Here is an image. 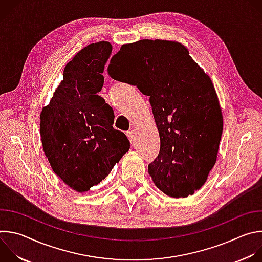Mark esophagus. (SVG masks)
Returning <instances> with one entry per match:
<instances>
[{"mask_svg": "<svg viewBox=\"0 0 262 262\" xmlns=\"http://www.w3.org/2000/svg\"><path fill=\"white\" fill-rule=\"evenodd\" d=\"M126 136H127L128 140L133 143V142H134V139H135V133H134L133 130H128V132L126 133Z\"/></svg>", "mask_w": 262, "mask_h": 262, "instance_id": "1", "label": "esophagus"}]
</instances>
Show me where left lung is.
I'll list each match as a JSON object with an SVG mask.
<instances>
[{
	"instance_id": "left-lung-1",
	"label": "left lung",
	"mask_w": 262,
	"mask_h": 262,
	"mask_svg": "<svg viewBox=\"0 0 262 262\" xmlns=\"http://www.w3.org/2000/svg\"><path fill=\"white\" fill-rule=\"evenodd\" d=\"M112 79L149 96L161 149L148 165L166 195H193L215 164L223 116L212 82L181 43L143 39L123 45L111 59Z\"/></svg>"
}]
</instances>
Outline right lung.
Here are the masks:
<instances>
[{
    "label": "right lung",
    "instance_id": "1",
    "mask_svg": "<svg viewBox=\"0 0 262 262\" xmlns=\"http://www.w3.org/2000/svg\"><path fill=\"white\" fill-rule=\"evenodd\" d=\"M111 53L107 41L81 50L65 66L63 81L40 114L46 157L54 172L80 193L104 179L130 147L113 127V108L97 95Z\"/></svg>",
    "mask_w": 262,
    "mask_h": 262
}]
</instances>
